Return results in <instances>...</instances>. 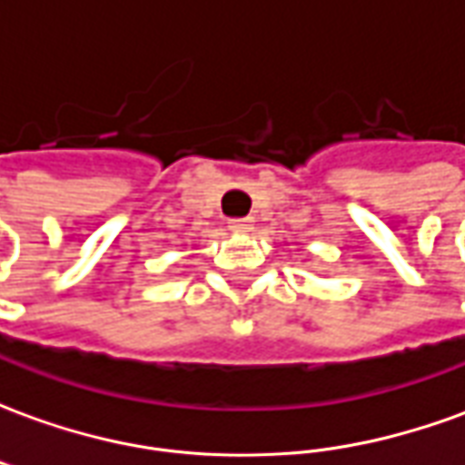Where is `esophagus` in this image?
Segmentation results:
<instances>
[{
	"label": "esophagus",
	"mask_w": 465,
	"mask_h": 465,
	"mask_svg": "<svg viewBox=\"0 0 465 465\" xmlns=\"http://www.w3.org/2000/svg\"><path fill=\"white\" fill-rule=\"evenodd\" d=\"M229 226H232L233 232H252L253 222L246 216V219H229Z\"/></svg>",
	"instance_id": "obj_1"
}]
</instances>
